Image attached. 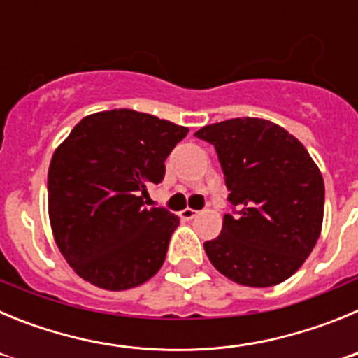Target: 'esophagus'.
I'll return each mask as SVG.
<instances>
[{"mask_svg": "<svg viewBox=\"0 0 358 358\" xmlns=\"http://www.w3.org/2000/svg\"><path fill=\"white\" fill-rule=\"evenodd\" d=\"M179 217L185 218V220H192V218L197 217V211L192 210V208H186V210H182L181 213H179Z\"/></svg>", "mask_w": 358, "mask_h": 358, "instance_id": "34e87169", "label": "esophagus"}]
</instances>
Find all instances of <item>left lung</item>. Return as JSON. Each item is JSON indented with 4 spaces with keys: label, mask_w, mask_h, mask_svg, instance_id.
I'll return each mask as SVG.
<instances>
[{
    "label": "left lung",
    "mask_w": 358,
    "mask_h": 358,
    "mask_svg": "<svg viewBox=\"0 0 358 358\" xmlns=\"http://www.w3.org/2000/svg\"><path fill=\"white\" fill-rule=\"evenodd\" d=\"M195 136L217 150L233 206L220 235L204 242L210 262L238 285L285 281L321 235L324 182L317 164L301 141L268 120H226Z\"/></svg>",
    "instance_id": "1"
}]
</instances>
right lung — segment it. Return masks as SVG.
Listing matches in <instances>:
<instances>
[{"mask_svg":"<svg viewBox=\"0 0 358 358\" xmlns=\"http://www.w3.org/2000/svg\"><path fill=\"white\" fill-rule=\"evenodd\" d=\"M186 134L169 120L113 109L82 118L59 145L48 170L50 224L82 280L127 290L159 271L179 217L143 199Z\"/></svg>","mask_w":358,"mask_h":358,"instance_id":"obj_1","label":"right lung"}]
</instances>
